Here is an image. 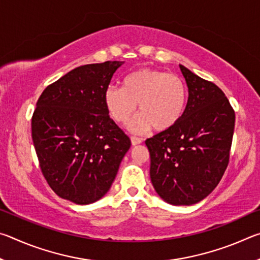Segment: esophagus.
<instances>
[{
    "label": "esophagus",
    "instance_id": "1",
    "mask_svg": "<svg viewBox=\"0 0 260 260\" xmlns=\"http://www.w3.org/2000/svg\"><path fill=\"white\" fill-rule=\"evenodd\" d=\"M131 141H132V144H133V146H136V144L142 142V140H141L140 138H136V136H131Z\"/></svg>",
    "mask_w": 260,
    "mask_h": 260
}]
</instances>
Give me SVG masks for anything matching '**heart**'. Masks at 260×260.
<instances>
[{"mask_svg": "<svg viewBox=\"0 0 260 260\" xmlns=\"http://www.w3.org/2000/svg\"><path fill=\"white\" fill-rule=\"evenodd\" d=\"M188 90L183 80L175 74L156 69H140L124 79V86H109L104 102L112 119L125 124L135 111L140 113L129 121L134 133L151 128L165 132L178 124L186 111Z\"/></svg>", "mask_w": 260, "mask_h": 260, "instance_id": "obj_1", "label": "heart"}]
</instances>
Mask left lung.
I'll return each mask as SVG.
<instances>
[{"label":"left lung","instance_id":"obj_1","mask_svg":"<svg viewBox=\"0 0 260 260\" xmlns=\"http://www.w3.org/2000/svg\"><path fill=\"white\" fill-rule=\"evenodd\" d=\"M188 86L183 116L173 128L148 139L150 178L158 195L173 205H191L217 187L230 162L235 112L212 81L182 65Z\"/></svg>","mask_w":260,"mask_h":260}]
</instances>
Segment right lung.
I'll return each mask as SVG.
<instances>
[{
	"mask_svg": "<svg viewBox=\"0 0 260 260\" xmlns=\"http://www.w3.org/2000/svg\"><path fill=\"white\" fill-rule=\"evenodd\" d=\"M122 61L72 70L42 91L32 116L41 172L56 195L94 203L116 178L131 139L109 116L104 91Z\"/></svg>",
	"mask_w": 260,
	"mask_h": 260,
	"instance_id": "add662e5",
	"label": "right lung"
}]
</instances>
